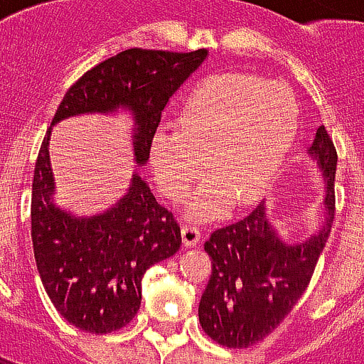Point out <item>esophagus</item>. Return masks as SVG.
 <instances>
[{
	"mask_svg": "<svg viewBox=\"0 0 364 364\" xmlns=\"http://www.w3.org/2000/svg\"><path fill=\"white\" fill-rule=\"evenodd\" d=\"M181 235L185 247H196V245L200 243V230L196 225H191V223L189 225H183Z\"/></svg>",
	"mask_w": 364,
	"mask_h": 364,
	"instance_id": "esophagus-1",
	"label": "esophagus"
}]
</instances>
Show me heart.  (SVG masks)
<instances>
[{"label":"heart","mask_w":364,"mask_h":364,"mask_svg":"<svg viewBox=\"0 0 364 364\" xmlns=\"http://www.w3.org/2000/svg\"><path fill=\"white\" fill-rule=\"evenodd\" d=\"M299 107L291 90L255 75L222 73L185 100L177 127L150 141V169L164 193L185 200L204 168L191 216L208 220L270 189L295 141Z\"/></svg>","instance_id":"heart-1"}]
</instances>
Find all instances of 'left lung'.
I'll list each match as a JSON object with an SVG mask.
<instances>
[{"label":"left lung","instance_id":"left-lung-1","mask_svg":"<svg viewBox=\"0 0 364 364\" xmlns=\"http://www.w3.org/2000/svg\"><path fill=\"white\" fill-rule=\"evenodd\" d=\"M324 179V222L305 241H285L268 220L264 200L243 220L216 230L204 243L212 276L198 305L203 330L223 347L264 340L289 314L311 282L333 222L338 154L324 125L306 150Z\"/></svg>","mask_w":364,"mask_h":364}]
</instances>
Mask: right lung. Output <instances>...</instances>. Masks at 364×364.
Masks as SVG:
<instances>
[{"instance_id": "obj_1", "label": "right lung", "mask_w": 364, "mask_h": 364, "mask_svg": "<svg viewBox=\"0 0 364 364\" xmlns=\"http://www.w3.org/2000/svg\"><path fill=\"white\" fill-rule=\"evenodd\" d=\"M206 58L208 50H125L85 73L53 115L34 168L32 245L48 297L82 332H115L134 318L144 272L179 250L181 230L139 171L123 198L102 214L77 216L61 208L50 164L53 125L77 115L129 114L133 158L142 168L169 98Z\"/></svg>"}]
</instances>
